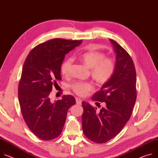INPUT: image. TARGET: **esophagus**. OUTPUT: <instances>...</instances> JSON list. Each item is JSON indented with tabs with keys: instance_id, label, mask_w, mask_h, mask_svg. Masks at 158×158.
Returning a JSON list of instances; mask_svg holds the SVG:
<instances>
[{
	"instance_id": "esophagus-1",
	"label": "esophagus",
	"mask_w": 158,
	"mask_h": 158,
	"mask_svg": "<svg viewBox=\"0 0 158 158\" xmlns=\"http://www.w3.org/2000/svg\"><path fill=\"white\" fill-rule=\"evenodd\" d=\"M76 101L77 104H79V105H81L82 103V99L79 98H76Z\"/></svg>"
}]
</instances>
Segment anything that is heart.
<instances>
[{
	"label": "heart",
	"instance_id": "b5f03b06",
	"mask_svg": "<svg viewBox=\"0 0 158 158\" xmlns=\"http://www.w3.org/2000/svg\"><path fill=\"white\" fill-rule=\"evenodd\" d=\"M76 58L91 70L93 78L98 83L106 82L113 76L115 70V62L110 58H105V55L98 52H87L76 56ZM73 60L68 58L64 60L60 66L61 73L68 76ZM72 88L78 95L85 96L93 88L89 82H77L73 84Z\"/></svg>",
	"mask_w": 158,
	"mask_h": 158
}]
</instances>
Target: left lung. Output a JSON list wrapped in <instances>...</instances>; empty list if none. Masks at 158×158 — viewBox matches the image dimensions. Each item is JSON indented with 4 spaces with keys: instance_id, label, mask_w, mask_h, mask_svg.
<instances>
[{
    "instance_id": "8db88e82",
    "label": "left lung",
    "mask_w": 158,
    "mask_h": 158,
    "mask_svg": "<svg viewBox=\"0 0 158 158\" xmlns=\"http://www.w3.org/2000/svg\"><path fill=\"white\" fill-rule=\"evenodd\" d=\"M110 41L116 56L115 70L91 98L97 103L104 102L105 106L98 110L88 103L82 102L83 132L96 143L106 142L122 131L131 116L137 98L136 73L132 59L115 41Z\"/></svg>"
}]
</instances>
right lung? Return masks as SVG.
<instances>
[{
    "instance_id": "1",
    "label": "right lung",
    "mask_w": 158,
    "mask_h": 158,
    "mask_svg": "<svg viewBox=\"0 0 158 158\" xmlns=\"http://www.w3.org/2000/svg\"><path fill=\"white\" fill-rule=\"evenodd\" d=\"M80 41L53 39L35 47L24 61L18 87L23 118L38 137L49 140L62 131L67 111L76 104L71 95L53 102L50 93L62 80L60 66L65 56L78 47Z\"/></svg>"
}]
</instances>
